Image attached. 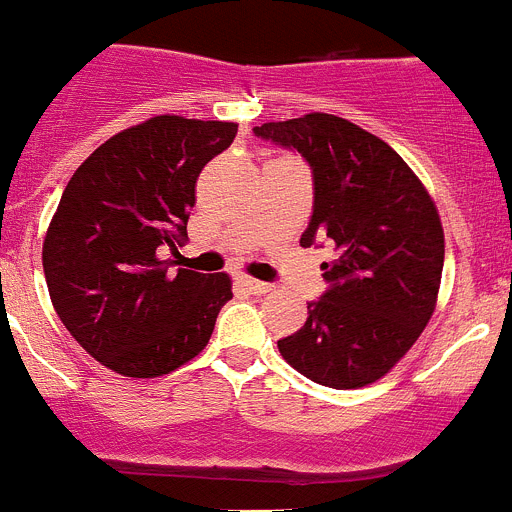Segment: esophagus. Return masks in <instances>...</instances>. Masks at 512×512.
<instances>
[{
	"instance_id": "34e87169",
	"label": "esophagus",
	"mask_w": 512,
	"mask_h": 512,
	"mask_svg": "<svg viewBox=\"0 0 512 512\" xmlns=\"http://www.w3.org/2000/svg\"><path fill=\"white\" fill-rule=\"evenodd\" d=\"M235 282L241 284L243 289H248L251 295H266V292L271 289V284L259 282V279H251V277H246V274H238V277H235Z\"/></svg>"
}]
</instances>
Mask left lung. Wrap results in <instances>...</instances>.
I'll return each mask as SVG.
<instances>
[{
    "mask_svg": "<svg viewBox=\"0 0 512 512\" xmlns=\"http://www.w3.org/2000/svg\"><path fill=\"white\" fill-rule=\"evenodd\" d=\"M259 138L300 153L312 169V217L300 243L328 241L336 259L297 333L277 343L312 382L354 390L408 354L436 310L443 228L436 202L400 153L325 112L264 122Z\"/></svg>",
    "mask_w": 512,
    "mask_h": 512,
    "instance_id": "obj_1",
    "label": "left lung"
}]
</instances>
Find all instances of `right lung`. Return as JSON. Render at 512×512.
I'll use <instances>...</instances> for the list:
<instances>
[{"mask_svg": "<svg viewBox=\"0 0 512 512\" xmlns=\"http://www.w3.org/2000/svg\"><path fill=\"white\" fill-rule=\"evenodd\" d=\"M238 125L158 115L112 135L66 184L43 241L58 318L122 377H161L207 346L228 274L174 269L194 184Z\"/></svg>", "mask_w": 512, "mask_h": 512, "instance_id": "right-lung-1", "label": "right lung"}]
</instances>
